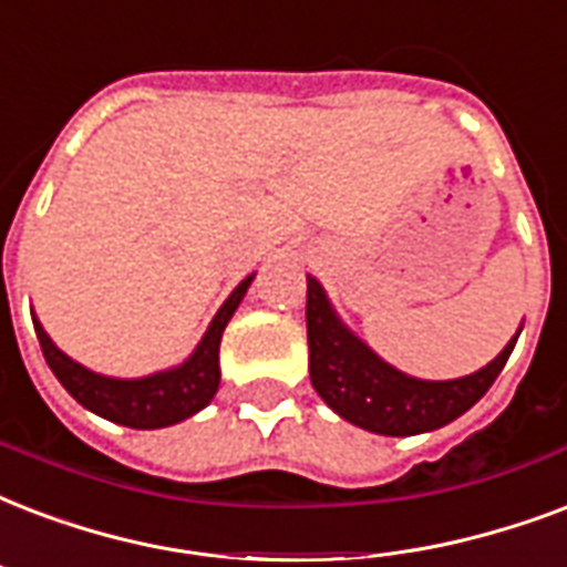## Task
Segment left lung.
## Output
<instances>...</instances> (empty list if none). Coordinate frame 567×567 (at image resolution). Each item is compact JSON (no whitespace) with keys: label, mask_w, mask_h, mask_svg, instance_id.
Masks as SVG:
<instances>
[{"label":"left lung","mask_w":567,"mask_h":567,"mask_svg":"<svg viewBox=\"0 0 567 567\" xmlns=\"http://www.w3.org/2000/svg\"><path fill=\"white\" fill-rule=\"evenodd\" d=\"M306 332L309 374L327 404L341 419L371 434L410 437L449 425L494 386L514 351V336L485 369L457 380H416L371 353L348 327H341L330 300L312 276L306 279Z\"/></svg>","instance_id":"8db88e82"}]
</instances>
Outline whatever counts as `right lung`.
<instances>
[{
	"label": "right lung",
	"instance_id": "obj_1",
	"mask_svg": "<svg viewBox=\"0 0 567 567\" xmlns=\"http://www.w3.org/2000/svg\"><path fill=\"white\" fill-rule=\"evenodd\" d=\"M249 282H252V276L237 285L231 297L223 302V309L207 327L205 339L198 341L196 353L184 365L159 371L151 378L115 380L94 374V371L82 369L80 362H73L71 357H64L38 321H34V332L41 341L47 365L53 369L59 383L80 401L82 408L127 427H166L207 408L216 395V389H219V339L244 300Z\"/></svg>",
	"mask_w": 567,
	"mask_h": 567
}]
</instances>
